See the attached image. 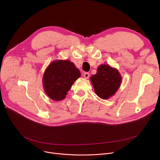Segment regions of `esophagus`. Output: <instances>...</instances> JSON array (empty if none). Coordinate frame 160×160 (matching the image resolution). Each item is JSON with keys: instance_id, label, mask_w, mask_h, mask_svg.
I'll list each match as a JSON object with an SVG mask.
<instances>
[{"instance_id": "esophagus-1", "label": "esophagus", "mask_w": 160, "mask_h": 160, "mask_svg": "<svg viewBox=\"0 0 160 160\" xmlns=\"http://www.w3.org/2000/svg\"><path fill=\"white\" fill-rule=\"evenodd\" d=\"M84 77L86 79L89 78V72H84Z\"/></svg>"}]
</instances>
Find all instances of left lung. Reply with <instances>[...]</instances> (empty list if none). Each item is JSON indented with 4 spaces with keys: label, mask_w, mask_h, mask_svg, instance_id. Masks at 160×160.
Instances as JSON below:
<instances>
[{
    "label": "left lung",
    "mask_w": 160,
    "mask_h": 160,
    "mask_svg": "<svg viewBox=\"0 0 160 160\" xmlns=\"http://www.w3.org/2000/svg\"><path fill=\"white\" fill-rule=\"evenodd\" d=\"M90 80L97 95L101 99H108L119 89L122 76L116 68L102 64L97 68V73L91 76Z\"/></svg>",
    "instance_id": "left-lung-1"
}]
</instances>
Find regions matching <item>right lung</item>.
<instances>
[{
  "label": "right lung",
  "instance_id": "1",
  "mask_svg": "<svg viewBox=\"0 0 160 160\" xmlns=\"http://www.w3.org/2000/svg\"><path fill=\"white\" fill-rule=\"evenodd\" d=\"M80 76L78 68L71 61H53L44 72L42 83L44 91L52 100H63Z\"/></svg>",
  "mask_w": 160,
  "mask_h": 160
}]
</instances>
